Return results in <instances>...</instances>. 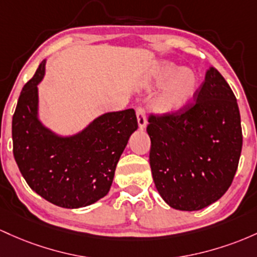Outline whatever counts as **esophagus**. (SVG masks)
Instances as JSON below:
<instances>
[{
	"instance_id": "esophagus-1",
	"label": "esophagus",
	"mask_w": 257,
	"mask_h": 257,
	"mask_svg": "<svg viewBox=\"0 0 257 257\" xmlns=\"http://www.w3.org/2000/svg\"><path fill=\"white\" fill-rule=\"evenodd\" d=\"M137 121H138V126H140L141 130H143L147 125V116H146V110H144L143 106H138L137 110Z\"/></svg>"
}]
</instances>
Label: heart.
Instances as JSON below:
<instances>
[{
  "label": "heart",
  "instance_id": "obj_1",
  "mask_svg": "<svg viewBox=\"0 0 257 257\" xmlns=\"http://www.w3.org/2000/svg\"><path fill=\"white\" fill-rule=\"evenodd\" d=\"M198 77L191 69H180L172 63H164L154 74L153 85L165 86L155 98L154 108L160 113H176L192 99L197 90Z\"/></svg>",
  "mask_w": 257,
  "mask_h": 257
}]
</instances>
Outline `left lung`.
<instances>
[{
	"label": "left lung",
	"instance_id": "obj_1",
	"mask_svg": "<svg viewBox=\"0 0 257 257\" xmlns=\"http://www.w3.org/2000/svg\"><path fill=\"white\" fill-rule=\"evenodd\" d=\"M148 122L153 181L170 206L200 210L227 192L243 134L237 98L217 69H207L192 102L176 113H151Z\"/></svg>",
	"mask_w": 257,
	"mask_h": 257
}]
</instances>
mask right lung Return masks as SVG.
<instances>
[{
    "label": "right lung",
    "instance_id": "obj_1",
    "mask_svg": "<svg viewBox=\"0 0 257 257\" xmlns=\"http://www.w3.org/2000/svg\"><path fill=\"white\" fill-rule=\"evenodd\" d=\"M43 74L45 62L19 96L12 120L14 159L29 187L46 200L66 209L87 206L110 189L117 161L138 127L136 113H108L77 136H54L36 117Z\"/></svg>",
    "mask_w": 257,
    "mask_h": 257
}]
</instances>
